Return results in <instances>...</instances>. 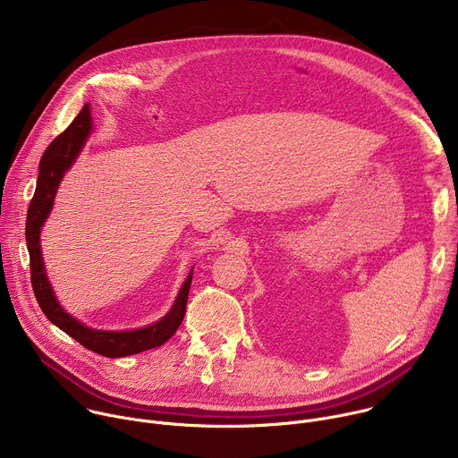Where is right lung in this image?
<instances>
[{
  "label": "right lung",
  "instance_id": "add662e5",
  "mask_svg": "<svg viewBox=\"0 0 458 458\" xmlns=\"http://www.w3.org/2000/svg\"><path fill=\"white\" fill-rule=\"evenodd\" d=\"M94 130L90 105L87 103L78 117L69 124L63 134H59L45 150L41 161H39V175L36 184V193L29 205L27 212V248L30 255V279L36 301L47 318L55 324L59 330H63L67 335H71L74 341L83 344L87 350L96 352L103 357H128L136 355L152 348H157L165 344L179 328V324L184 318L188 292L191 284L193 267L190 268L188 277L184 279L182 286L179 288V293L170 308V311L161 317L159 320L143 326L138 330H123V332H112V330H96L90 326L83 324L76 317H72L69 311L59 304L52 284L47 277L43 253H41V230L47 223L55 193L59 188V182L64 177V172H69L80 152L83 150L87 140L90 138Z\"/></svg>",
  "mask_w": 458,
  "mask_h": 458
}]
</instances>
